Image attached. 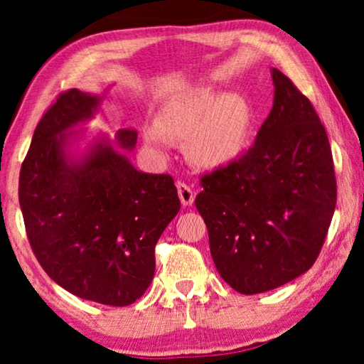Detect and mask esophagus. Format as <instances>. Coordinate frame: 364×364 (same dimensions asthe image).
<instances>
[{
  "instance_id": "1",
  "label": "esophagus",
  "mask_w": 364,
  "mask_h": 364,
  "mask_svg": "<svg viewBox=\"0 0 364 364\" xmlns=\"http://www.w3.org/2000/svg\"><path fill=\"white\" fill-rule=\"evenodd\" d=\"M177 192L178 197H181L182 205H192L193 200H196V192L186 182H177Z\"/></svg>"
}]
</instances>
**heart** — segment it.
Segmentation results:
<instances>
[{
  "mask_svg": "<svg viewBox=\"0 0 364 364\" xmlns=\"http://www.w3.org/2000/svg\"><path fill=\"white\" fill-rule=\"evenodd\" d=\"M252 132V111L238 94L198 89L168 106L161 127L146 131L149 146L164 152L171 139L187 144L188 157L205 168L227 167L242 157Z\"/></svg>",
  "mask_w": 364,
  "mask_h": 364,
  "instance_id": "b5f03b06",
  "label": "heart"
}]
</instances>
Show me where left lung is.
Instances as JSON below:
<instances>
[{
  "label": "left lung",
  "instance_id": "left-lung-1",
  "mask_svg": "<svg viewBox=\"0 0 364 364\" xmlns=\"http://www.w3.org/2000/svg\"><path fill=\"white\" fill-rule=\"evenodd\" d=\"M273 107L255 142L200 177L196 198L217 272L255 295L295 280L320 255L336 207L326 131L310 99L278 69Z\"/></svg>",
  "mask_w": 364,
  "mask_h": 364
}]
</instances>
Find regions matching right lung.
Listing matches in <instances>:
<instances>
[{
  "label": "right lung",
  "mask_w": 364,
  "mask_h": 364,
  "mask_svg": "<svg viewBox=\"0 0 364 364\" xmlns=\"http://www.w3.org/2000/svg\"><path fill=\"white\" fill-rule=\"evenodd\" d=\"M99 97L69 89L39 119L19 172V205L29 245L43 270L73 295L127 306L156 272V243L181 210L168 173H144L116 149H132L137 131L119 129L82 161L66 156L68 129L89 119Z\"/></svg>",
  "instance_id": "right-lung-1"
}]
</instances>
